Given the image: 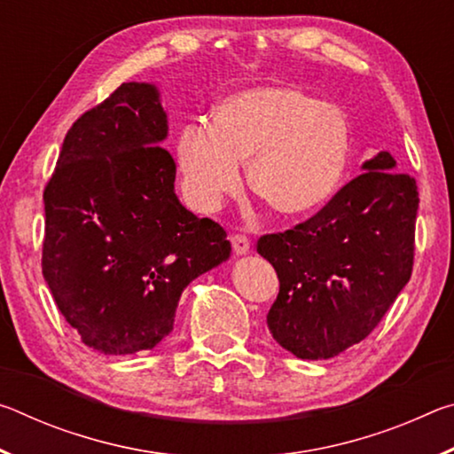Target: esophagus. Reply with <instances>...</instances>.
Here are the masks:
<instances>
[{
  "mask_svg": "<svg viewBox=\"0 0 454 454\" xmlns=\"http://www.w3.org/2000/svg\"><path fill=\"white\" fill-rule=\"evenodd\" d=\"M230 242H232V248L238 256L248 254L250 252V238L244 234H232L230 236Z\"/></svg>",
  "mask_w": 454,
  "mask_h": 454,
  "instance_id": "esophagus-1",
  "label": "esophagus"
}]
</instances>
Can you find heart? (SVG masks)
Instances as JSON below:
<instances>
[{"label":"heart","mask_w":454,"mask_h":454,"mask_svg":"<svg viewBox=\"0 0 454 454\" xmlns=\"http://www.w3.org/2000/svg\"><path fill=\"white\" fill-rule=\"evenodd\" d=\"M350 150L347 114L286 86L224 98L212 124L184 126L176 145L184 190L200 208H216L240 188L248 160L250 188L282 216L325 206L340 188Z\"/></svg>","instance_id":"heart-1"}]
</instances>
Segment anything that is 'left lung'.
<instances>
[{
    "mask_svg": "<svg viewBox=\"0 0 454 454\" xmlns=\"http://www.w3.org/2000/svg\"><path fill=\"white\" fill-rule=\"evenodd\" d=\"M417 210V182L379 152L318 214L260 238L280 280L266 317L274 340L304 360L364 340L411 278Z\"/></svg>",
    "mask_w": 454,
    "mask_h": 454,
    "instance_id": "8db88e82",
    "label": "left lung"
}]
</instances>
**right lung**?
<instances>
[{
    "mask_svg": "<svg viewBox=\"0 0 454 454\" xmlns=\"http://www.w3.org/2000/svg\"><path fill=\"white\" fill-rule=\"evenodd\" d=\"M153 83L128 82L67 129L43 190L42 272L102 355L152 350L188 284L230 258L224 228L184 208Z\"/></svg>",
    "mask_w": 454,
    "mask_h": 454,
    "instance_id": "1",
    "label": "right lung"
}]
</instances>
